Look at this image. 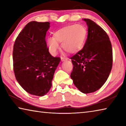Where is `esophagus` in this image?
<instances>
[{"label":"esophagus","mask_w":126,"mask_h":126,"mask_svg":"<svg viewBox=\"0 0 126 126\" xmlns=\"http://www.w3.org/2000/svg\"><path fill=\"white\" fill-rule=\"evenodd\" d=\"M61 61H67L68 58H65V57H61Z\"/></svg>","instance_id":"34e87169"}]
</instances>
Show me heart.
<instances>
[{
	"label": "heart",
	"mask_w": 126,
	"mask_h": 126,
	"mask_svg": "<svg viewBox=\"0 0 126 126\" xmlns=\"http://www.w3.org/2000/svg\"><path fill=\"white\" fill-rule=\"evenodd\" d=\"M87 37V30L82 24H72L62 28L48 38L47 44L50 53L56 55L61 43L63 50L69 53L78 52L83 48Z\"/></svg>",
	"instance_id": "1"
}]
</instances>
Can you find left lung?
Returning a JSON list of instances; mask_svg holds the SVG:
<instances>
[{
  "mask_svg": "<svg viewBox=\"0 0 126 126\" xmlns=\"http://www.w3.org/2000/svg\"><path fill=\"white\" fill-rule=\"evenodd\" d=\"M88 27L84 47L70 58L73 65L71 77L81 92L92 93L105 83L111 71L112 44L102 28L89 19H83Z\"/></svg>",
  "mask_w": 126,
  "mask_h": 126,
  "instance_id": "left-lung-1",
  "label": "left lung"
}]
</instances>
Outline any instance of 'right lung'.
I'll use <instances>...</instances> for the list:
<instances>
[{
  "label": "right lung",
  "mask_w": 126,
  "mask_h": 126,
  "mask_svg": "<svg viewBox=\"0 0 126 126\" xmlns=\"http://www.w3.org/2000/svg\"><path fill=\"white\" fill-rule=\"evenodd\" d=\"M50 23H28L15 41L13 59L15 77L31 94L43 96L52 87L55 69L61 61L49 52L46 41Z\"/></svg>",
  "instance_id": "right-lung-1"
}]
</instances>
